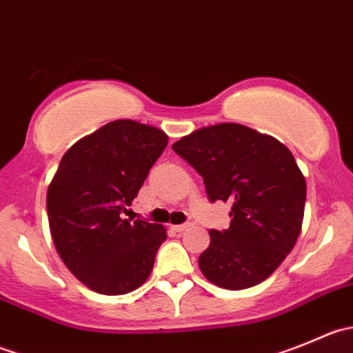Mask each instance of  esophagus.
Listing matches in <instances>:
<instances>
[{
  "label": "esophagus",
  "mask_w": 353,
  "mask_h": 353,
  "mask_svg": "<svg viewBox=\"0 0 353 353\" xmlns=\"http://www.w3.org/2000/svg\"><path fill=\"white\" fill-rule=\"evenodd\" d=\"M190 225H191V223H181V225H172L170 229L176 230V232H184V230H186Z\"/></svg>",
  "instance_id": "34e87169"
}]
</instances>
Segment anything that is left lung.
Masks as SVG:
<instances>
[{
    "instance_id": "8db88e82",
    "label": "left lung",
    "mask_w": 353,
    "mask_h": 353,
    "mask_svg": "<svg viewBox=\"0 0 353 353\" xmlns=\"http://www.w3.org/2000/svg\"><path fill=\"white\" fill-rule=\"evenodd\" d=\"M203 177L206 196L232 203L230 227L210 230L198 259L203 275L227 290L268 279L301 234L305 179L283 143L243 124L201 128L172 145Z\"/></svg>"
}]
</instances>
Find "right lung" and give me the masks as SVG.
<instances>
[{
  "mask_svg": "<svg viewBox=\"0 0 353 353\" xmlns=\"http://www.w3.org/2000/svg\"><path fill=\"white\" fill-rule=\"evenodd\" d=\"M167 134L130 119L112 121L63 155L48 190L58 254L71 273L104 295L133 292L150 276L167 232L148 220L123 219Z\"/></svg>",
  "mask_w": 353,
  "mask_h": 353,
  "instance_id": "add662e5",
  "label": "right lung"
}]
</instances>
